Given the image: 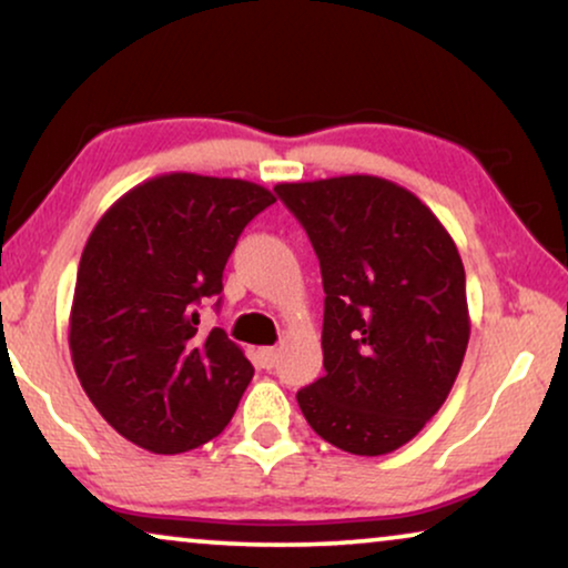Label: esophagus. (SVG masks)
<instances>
[{"label":"esophagus","mask_w":568,"mask_h":568,"mask_svg":"<svg viewBox=\"0 0 568 568\" xmlns=\"http://www.w3.org/2000/svg\"><path fill=\"white\" fill-rule=\"evenodd\" d=\"M258 364L263 369H274L278 364V352L276 348H258Z\"/></svg>","instance_id":"34e87169"}]
</instances>
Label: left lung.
I'll use <instances>...</instances> for the list:
<instances>
[{
	"label": "left lung",
	"mask_w": 568,
	"mask_h": 568,
	"mask_svg": "<svg viewBox=\"0 0 568 568\" xmlns=\"http://www.w3.org/2000/svg\"><path fill=\"white\" fill-rule=\"evenodd\" d=\"M321 261L323 367L297 403L352 455L416 437L453 390L470 338L460 253L414 193L375 175L278 183Z\"/></svg>",
	"instance_id": "8db88e82"
}]
</instances>
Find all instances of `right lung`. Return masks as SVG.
<instances>
[{"label": "right lung", "instance_id": "add662e5", "mask_svg": "<svg viewBox=\"0 0 568 568\" xmlns=\"http://www.w3.org/2000/svg\"><path fill=\"white\" fill-rule=\"evenodd\" d=\"M274 193L237 178L170 173L121 196L84 245L69 317L77 377L121 437L158 455L214 439L230 424L253 364L199 307L245 224ZM220 307V300H216Z\"/></svg>", "mask_w": 568, "mask_h": 568}]
</instances>
